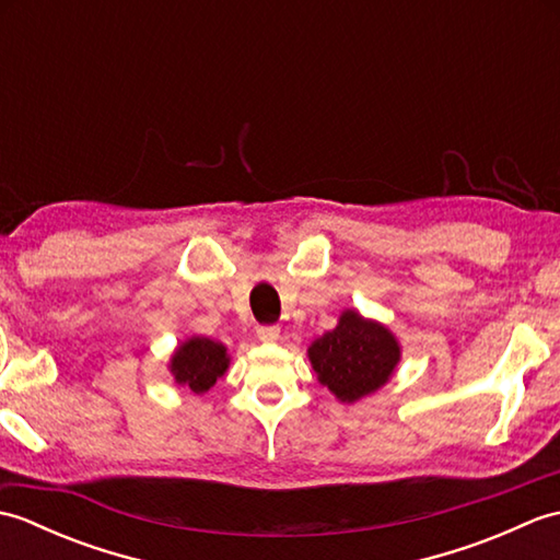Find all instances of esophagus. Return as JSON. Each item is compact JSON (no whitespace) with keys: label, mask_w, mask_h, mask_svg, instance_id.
I'll list each match as a JSON object with an SVG mask.
<instances>
[{"label":"esophagus","mask_w":560,"mask_h":560,"mask_svg":"<svg viewBox=\"0 0 560 560\" xmlns=\"http://www.w3.org/2000/svg\"><path fill=\"white\" fill-rule=\"evenodd\" d=\"M257 337L265 341V343H273L281 339V329L277 325H269V327H257Z\"/></svg>","instance_id":"esophagus-1"}]
</instances>
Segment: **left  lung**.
<instances>
[{
    "label": "left lung",
    "mask_w": 560,
    "mask_h": 560,
    "mask_svg": "<svg viewBox=\"0 0 560 560\" xmlns=\"http://www.w3.org/2000/svg\"><path fill=\"white\" fill-rule=\"evenodd\" d=\"M313 371L341 404H355L389 383L401 361V343L387 325L341 311L337 327L307 347Z\"/></svg>",
    "instance_id": "left-lung-1"
}]
</instances>
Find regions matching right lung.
<instances>
[{
  "mask_svg": "<svg viewBox=\"0 0 560 560\" xmlns=\"http://www.w3.org/2000/svg\"><path fill=\"white\" fill-rule=\"evenodd\" d=\"M231 355L225 343L192 335L180 341L171 353L168 371L175 380L177 387L195 392V395H205L217 380H221L229 371Z\"/></svg>",
  "mask_w": 560,
  "mask_h": 560,
  "instance_id": "add662e5",
  "label": "right lung"
}]
</instances>
